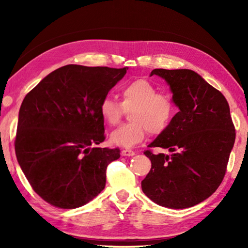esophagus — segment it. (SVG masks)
Returning a JSON list of instances; mask_svg holds the SVG:
<instances>
[{
    "label": "esophagus",
    "instance_id": "obj_1",
    "mask_svg": "<svg viewBox=\"0 0 248 248\" xmlns=\"http://www.w3.org/2000/svg\"><path fill=\"white\" fill-rule=\"evenodd\" d=\"M121 154H123L124 156H133V155L136 154V152H134V151H132V150L124 149V150L121 151Z\"/></svg>",
    "mask_w": 248,
    "mask_h": 248
}]
</instances>
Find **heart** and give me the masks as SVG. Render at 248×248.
<instances>
[{"label": "heart", "instance_id": "obj_1", "mask_svg": "<svg viewBox=\"0 0 248 248\" xmlns=\"http://www.w3.org/2000/svg\"><path fill=\"white\" fill-rule=\"evenodd\" d=\"M156 86L146 79L130 82L120 91L121 103L106 97L99 105L103 120L109 125L119 123L125 111H129L131 123L120 125L109 136L112 144L121 148H133L150 133H162L169 127L176 107L170 96L157 93Z\"/></svg>", "mask_w": 248, "mask_h": 248}]
</instances>
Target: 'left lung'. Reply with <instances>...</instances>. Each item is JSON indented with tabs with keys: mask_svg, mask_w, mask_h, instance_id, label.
<instances>
[{
	"mask_svg": "<svg viewBox=\"0 0 248 248\" xmlns=\"http://www.w3.org/2000/svg\"><path fill=\"white\" fill-rule=\"evenodd\" d=\"M152 75L169 84L179 111L148 145L170 154L144 152L152 167L142 180V191L162 207H194L217 189L225 175L235 141L229 104L192 70L155 69Z\"/></svg>",
	"mask_w": 248,
	"mask_h": 248,
	"instance_id": "left-lung-1",
	"label": "left lung"
}]
</instances>
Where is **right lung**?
Segmentation results:
<instances>
[{"mask_svg": "<svg viewBox=\"0 0 248 248\" xmlns=\"http://www.w3.org/2000/svg\"><path fill=\"white\" fill-rule=\"evenodd\" d=\"M127 70L64 65L25 96L16 157L32 189L54 207H82L105 188L120 150L97 146L105 140L99 105Z\"/></svg>", "mask_w": 248, "mask_h": 248, "instance_id": "right-lung-1", "label": "right lung"}]
</instances>
